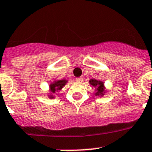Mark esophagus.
Listing matches in <instances>:
<instances>
[{"label": "esophagus", "instance_id": "34e87169", "mask_svg": "<svg viewBox=\"0 0 152 152\" xmlns=\"http://www.w3.org/2000/svg\"><path fill=\"white\" fill-rule=\"evenodd\" d=\"M76 81H77V82H82L83 79L80 78V77H79V78H76Z\"/></svg>", "mask_w": 152, "mask_h": 152}]
</instances>
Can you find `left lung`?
Segmentation results:
<instances>
[{"instance_id":"obj_1","label":"left lung","mask_w":152,"mask_h":152,"mask_svg":"<svg viewBox=\"0 0 152 152\" xmlns=\"http://www.w3.org/2000/svg\"><path fill=\"white\" fill-rule=\"evenodd\" d=\"M90 83L93 86H97V91L96 92L95 95L99 96V95H104V83H102L101 81H98L96 80H90Z\"/></svg>"}]
</instances>
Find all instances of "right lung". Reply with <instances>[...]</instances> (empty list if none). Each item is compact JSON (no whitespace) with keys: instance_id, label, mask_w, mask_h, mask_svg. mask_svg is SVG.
Listing matches in <instances>:
<instances>
[{"instance_id":"right-lung-1","label":"right lung","mask_w":152,"mask_h":152,"mask_svg":"<svg viewBox=\"0 0 152 152\" xmlns=\"http://www.w3.org/2000/svg\"><path fill=\"white\" fill-rule=\"evenodd\" d=\"M66 80H58V81H56L55 83H52L50 85V89H51V91L53 93V94H55L56 93V91H57V90H61L63 86L66 85ZM51 98H53V96H50Z\"/></svg>"}]
</instances>
